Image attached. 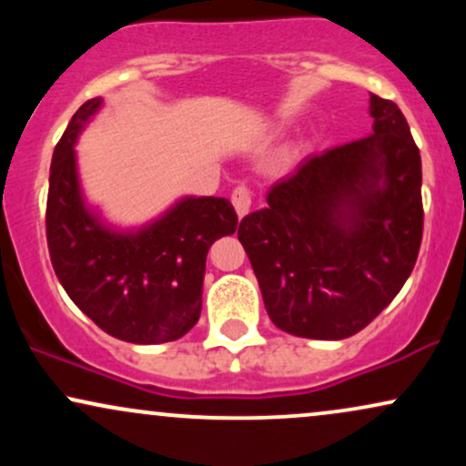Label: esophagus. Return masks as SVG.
<instances>
[{
	"label": "esophagus",
	"instance_id": "34e87169",
	"mask_svg": "<svg viewBox=\"0 0 466 466\" xmlns=\"http://www.w3.org/2000/svg\"><path fill=\"white\" fill-rule=\"evenodd\" d=\"M232 203H234V210H237L238 217H245L251 208V192L248 186H238L232 192Z\"/></svg>",
	"mask_w": 466,
	"mask_h": 466
}]
</instances>
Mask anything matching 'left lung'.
Masks as SVG:
<instances>
[{
    "label": "left lung",
    "instance_id": "1",
    "mask_svg": "<svg viewBox=\"0 0 466 466\" xmlns=\"http://www.w3.org/2000/svg\"><path fill=\"white\" fill-rule=\"evenodd\" d=\"M370 136L276 181L238 240L278 329L344 339L405 285L422 238L420 153L392 100L370 94Z\"/></svg>",
    "mask_w": 466,
    "mask_h": 466
}]
</instances>
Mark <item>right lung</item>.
<instances>
[{"mask_svg":"<svg viewBox=\"0 0 466 466\" xmlns=\"http://www.w3.org/2000/svg\"><path fill=\"white\" fill-rule=\"evenodd\" d=\"M103 98L87 100L69 120L50 166L47 248L58 282L105 333L131 344L184 337L201 315L206 256L217 238L237 232L238 217L223 197H181L140 228H116L85 199L76 147Z\"/></svg>","mask_w":466,"mask_h":466,"instance_id":"obj_1","label":"right lung"}]
</instances>
